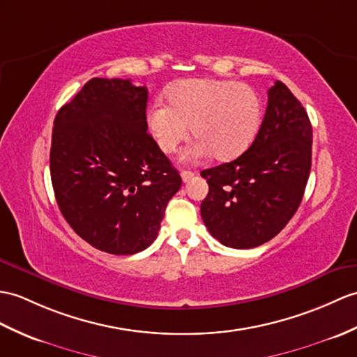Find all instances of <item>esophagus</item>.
<instances>
[{
	"label": "esophagus",
	"mask_w": 357,
	"mask_h": 357,
	"mask_svg": "<svg viewBox=\"0 0 357 357\" xmlns=\"http://www.w3.org/2000/svg\"><path fill=\"white\" fill-rule=\"evenodd\" d=\"M195 175H196V173L195 172H190V170H182L181 172V178H182V181H184V182H188L190 179H193Z\"/></svg>",
	"instance_id": "34e87169"
}]
</instances>
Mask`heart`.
<instances>
[{
	"mask_svg": "<svg viewBox=\"0 0 357 357\" xmlns=\"http://www.w3.org/2000/svg\"><path fill=\"white\" fill-rule=\"evenodd\" d=\"M167 103H152L147 126L162 152H175L188 137H197L182 161L196 162L206 156L233 160L252 144L263 120V102L251 85L222 79H190L172 85Z\"/></svg>",
	"mask_w": 357,
	"mask_h": 357,
	"instance_id": "obj_1",
	"label": "heart"
}]
</instances>
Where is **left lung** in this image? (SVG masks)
<instances>
[{"label":"left lung","instance_id":"1","mask_svg":"<svg viewBox=\"0 0 357 357\" xmlns=\"http://www.w3.org/2000/svg\"><path fill=\"white\" fill-rule=\"evenodd\" d=\"M312 165V124L283 82L268 91V107L252 144L237 160L201 172L208 195L201 216L222 245L250 250L269 242L303 201Z\"/></svg>","mask_w":357,"mask_h":357}]
</instances>
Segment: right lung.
Instances as JSON below:
<instances>
[{
	"label": "right lung",
	"instance_id": "1",
	"mask_svg": "<svg viewBox=\"0 0 357 357\" xmlns=\"http://www.w3.org/2000/svg\"><path fill=\"white\" fill-rule=\"evenodd\" d=\"M147 88L88 80L57 112L50 173L57 205L76 234L114 255L146 250L181 188L146 121Z\"/></svg>",
	"mask_w": 357,
	"mask_h": 357
}]
</instances>
